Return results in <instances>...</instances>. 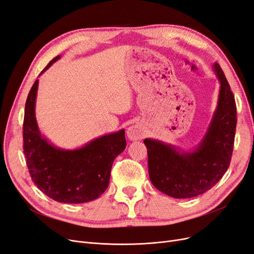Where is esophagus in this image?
<instances>
[{"instance_id": "1", "label": "esophagus", "mask_w": 254, "mask_h": 254, "mask_svg": "<svg viewBox=\"0 0 254 254\" xmlns=\"http://www.w3.org/2000/svg\"><path fill=\"white\" fill-rule=\"evenodd\" d=\"M145 135V130L139 124L135 123L131 125L127 130V136L130 140H138L141 139Z\"/></svg>"}]
</instances>
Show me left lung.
<instances>
[{"label": "left lung", "instance_id": "left-lung-1", "mask_svg": "<svg viewBox=\"0 0 254 254\" xmlns=\"http://www.w3.org/2000/svg\"><path fill=\"white\" fill-rule=\"evenodd\" d=\"M212 68L220 82L217 107L199 144L186 151L175 145L146 138L150 180L173 198H191L218 184L227 171L237 127L235 97L220 65Z\"/></svg>", "mask_w": 254, "mask_h": 254}]
</instances>
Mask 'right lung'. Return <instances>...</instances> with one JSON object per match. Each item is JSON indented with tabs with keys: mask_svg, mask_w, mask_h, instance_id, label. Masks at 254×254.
<instances>
[{
	"mask_svg": "<svg viewBox=\"0 0 254 254\" xmlns=\"http://www.w3.org/2000/svg\"><path fill=\"white\" fill-rule=\"evenodd\" d=\"M60 59L51 60L42 73ZM38 79L30 89L23 126L24 153L36 187L62 203H85L100 197L109 185L115 158L126 148L125 129L94 138L77 149L56 147L37 125L35 104Z\"/></svg>",
	"mask_w": 254,
	"mask_h": 254,
	"instance_id": "1",
	"label": "right lung"
}]
</instances>
